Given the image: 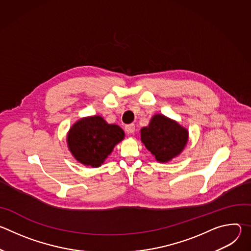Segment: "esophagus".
Segmentation results:
<instances>
[{
  "label": "esophagus",
  "mask_w": 251,
  "mask_h": 251,
  "mask_svg": "<svg viewBox=\"0 0 251 251\" xmlns=\"http://www.w3.org/2000/svg\"><path fill=\"white\" fill-rule=\"evenodd\" d=\"M125 131L127 134H133L135 132V125L134 124H128L125 126Z\"/></svg>",
  "instance_id": "34e87169"
}]
</instances>
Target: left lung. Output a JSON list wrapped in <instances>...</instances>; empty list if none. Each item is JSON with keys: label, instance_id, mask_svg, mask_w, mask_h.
Segmentation results:
<instances>
[{"label": "left lung", "instance_id": "left-lung-1", "mask_svg": "<svg viewBox=\"0 0 251 251\" xmlns=\"http://www.w3.org/2000/svg\"><path fill=\"white\" fill-rule=\"evenodd\" d=\"M188 131L176 122L155 115L149 126L142 128L141 140L159 162H168L180 154L188 142Z\"/></svg>", "mask_w": 251, "mask_h": 251}]
</instances>
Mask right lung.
<instances>
[{"label": "right lung", "instance_id": "obj_1", "mask_svg": "<svg viewBox=\"0 0 251 251\" xmlns=\"http://www.w3.org/2000/svg\"><path fill=\"white\" fill-rule=\"evenodd\" d=\"M123 138L124 131L118 125L108 124L100 116H92L77 121L70 128L67 144L78 162L95 168Z\"/></svg>", "mask_w": 251, "mask_h": 251}]
</instances>
